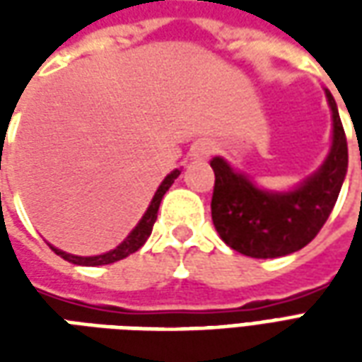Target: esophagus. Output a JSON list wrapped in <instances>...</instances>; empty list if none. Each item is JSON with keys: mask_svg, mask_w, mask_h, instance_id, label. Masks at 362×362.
<instances>
[{"mask_svg": "<svg viewBox=\"0 0 362 362\" xmlns=\"http://www.w3.org/2000/svg\"><path fill=\"white\" fill-rule=\"evenodd\" d=\"M211 153H213V143L207 141V139L194 143V147H192V158H194V160H205V158L211 157Z\"/></svg>", "mask_w": 362, "mask_h": 362, "instance_id": "34e87169", "label": "esophagus"}]
</instances>
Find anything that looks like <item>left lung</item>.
I'll return each instance as SVG.
<instances>
[{
	"instance_id": "left-lung-1",
	"label": "left lung",
	"mask_w": 362,
	"mask_h": 362,
	"mask_svg": "<svg viewBox=\"0 0 362 362\" xmlns=\"http://www.w3.org/2000/svg\"><path fill=\"white\" fill-rule=\"evenodd\" d=\"M334 119L332 147L318 170L296 188L269 192L236 173L223 157L211 160L215 188L211 219L223 243L250 258H281L318 235L334 209L347 174V139L337 104L326 89Z\"/></svg>"
}]
</instances>
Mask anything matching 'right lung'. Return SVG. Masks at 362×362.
Here are the masks:
<instances>
[{
	"label": "right lung",
	"mask_w": 362,
	"mask_h": 362,
	"mask_svg": "<svg viewBox=\"0 0 362 362\" xmlns=\"http://www.w3.org/2000/svg\"><path fill=\"white\" fill-rule=\"evenodd\" d=\"M180 176V168H176L173 173L166 176L165 180L160 182V186L155 192V196L151 199L149 207H147V211L143 213V217L139 219V223L135 225V228L129 233V235L124 238V243L118 244L114 250L110 252H104L100 256H74V254H67L64 250H58L56 246H52L48 244L52 250L58 254L59 258L67 259V262H71L75 266H106V264H114V262H119V259L127 258L129 254H134L141 248L143 244L147 243V238L151 236V230H153V225H155V221H157V213H158V205H160V199L166 194V189L170 188L174 184V180Z\"/></svg>",
	"instance_id": "add662e5"
}]
</instances>
